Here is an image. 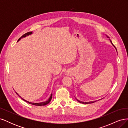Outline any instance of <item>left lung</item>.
<instances>
[{
	"mask_svg": "<svg viewBox=\"0 0 128 128\" xmlns=\"http://www.w3.org/2000/svg\"><path fill=\"white\" fill-rule=\"evenodd\" d=\"M110 42H111V40H110ZM114 47L115 48V46L114 45ZM77 101H78L79 102H80V103H82V104H90V103H92V102H80V100H77Z\"/></svg>",
	"mask_w": 128,
	"mask_h": 128,
	"instance_id": "8db88e82",
	"label": "left lung"
}]
</instances>
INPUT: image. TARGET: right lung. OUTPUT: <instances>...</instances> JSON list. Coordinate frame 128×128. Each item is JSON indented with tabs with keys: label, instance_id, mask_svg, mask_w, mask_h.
Listing matches in <instances>:
<instances>
[{
	"label": "right lung",
	"instance_id": "right-lung-1",
	"mask_svg": "<svg viewBox=\"0 0 128 128\" xmlns=\"http://www.w3.org/2000/svg\"><path fill=\"white\" fill-rule=\"evenodd\" d=\"M32 34V32H26V34H23V35H22V36L20 38H19L18 40V42L20 40L21 38H22V37H26V36L29 35V34ZM16 94H18L16 92ZM18 96H20V97H21V96H19V95H18ZM52 94H51V96H50V98L48 99V101H46V102H40V103H32V102H27V101H26V100H25L23 98H22L21 97V99H22V100H24V101H25L26 102H28V103H29V104H33V105H35V106H45V105H46V104H48L50 102H51V99H52Z\"/></svg>",
	"mask_w": 128,
	"mask_h": 128
}]
</instances>
